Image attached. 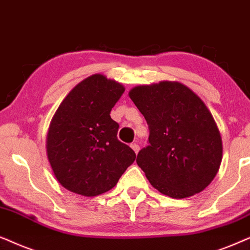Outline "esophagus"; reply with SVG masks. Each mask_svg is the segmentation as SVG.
Returning <instances> with one entry per match:
<instances>
[{
    "label": "esophagus",
    "instance_id": "obj_1",
    "mask_svg": "<svg viewBox=\"0 0 250 250\" xmlns=\"http://www.w3.org/2000/svg\"><path fill=\"white\" fill-rule=\"evenodd\" d=\"M130 147H131L132 149H134V152L136 153V154H137V153L139 152V146H138L137 144H135V143H134V144L130 145Z\"/></svg>",
    "mask_w": 250,
    "mask_h": 250
}]
</instances>
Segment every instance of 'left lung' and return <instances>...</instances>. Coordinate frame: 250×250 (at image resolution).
<instances>
[{
    "label": "left lung",
    "mask_w": 250,
    "mask_h": 250,
    "mask_svg": "<svg viewBox=\"0 0 250 250\" xmlns=\"http://www.w3.org/2000/svg\"><path fill=\"white\" fill-rule=\"evenodd\" d=\"M129 97L148 125L149 145L136 162L151 185L174 199L204 191L221 166L223 144L202 99L177 81L137 85Z\"/></svg>",
    "instance_id": "1"
}]
</instances>
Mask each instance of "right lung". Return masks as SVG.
<instances>
[{"mask_svg":"<svg viewBox=\"0 0 250 250\" xmlns=\"http://www.w3.org/2000/svg\"><path fill=\"white\" fill-rule=\"evenodd\" d=\"M125 86L103 74L76 84L52 116L46 156L53 175L66 189L84 197L109 191L136 154L116 137L119 125L111 109Z\"/></svg>","mask_w":250,"mask_h":250,"instance_id":"add662e5","label":"right lung"}]
</instances>
